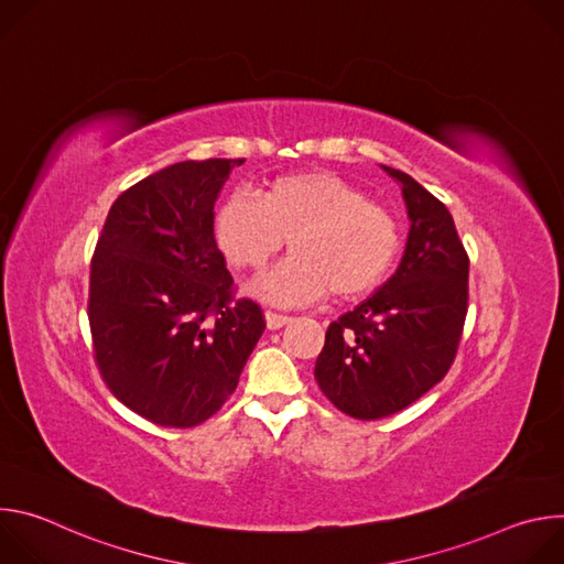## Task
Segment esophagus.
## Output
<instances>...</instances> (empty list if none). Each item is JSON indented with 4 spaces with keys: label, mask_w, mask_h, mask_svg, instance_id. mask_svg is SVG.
Returning <instances> with one entry per match:
<instances>
[{
    "label": "esophagus",
    "mask_w": 564,
    "mask_h": 564,
    "mask_svg": "<svg viewBox=\"0 0 564 564\" xmlns=\"http://www.w3.org/2000/svg\"><path fill=\"white\" fill-rule=\"evenodd\" d=\"M290 316L288 314H279V312H272V310H265V324L270 330H279L283 328L285 324H290Z\"/></svg>",
    "instance_id": "34e87169"
}]
</instances>
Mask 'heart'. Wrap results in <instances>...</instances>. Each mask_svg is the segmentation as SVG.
I'll return each instance as SVG.
<instances>
[{
  "label": "heart",
  "mask_w": 564,
  "mask_h": 564,
  "mask_svg": "<svg viewBox=\"0 0 564 564\" xmlns=\"http://www.w3.org/2000/svg\"><path fill=\"white\" fill-rule=\"evenodd\" d=\"M214 236L238 270H261L285 246L292 257L250 290L272 303H307L330 292L350 301L375 290L399 254L392 214L330 172L274 178L259 196L229 194L216 209Z\"/></svg>",
  "instance_id": "1"
}]
</instances>
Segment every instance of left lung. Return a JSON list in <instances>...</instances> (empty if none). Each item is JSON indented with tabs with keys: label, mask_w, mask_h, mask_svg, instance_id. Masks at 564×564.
Instances as JSON below:
<instances>
[{
	"label": "left lung",
	"mask_w": 564,
	"mask_h": 564,
	"mask_svg": "<svg viewBox=\"0 0 564 564\" xmlns=\"http://www.w3.org/2000/svg\"><path fill=\"white\" fill-rule=\"evenodd\" d=\"M411 229L394 274L333 321L314 364L318 388L357 420L411 406L448 372L466 318L468 257L451 212L413 176L386 167Z\"/></svg>",
	"instance_id": "1"
}]
</instances>
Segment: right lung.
Listing matches in <instances>:
<instances>
[{
  "label": "right lung",
  "instance_id": "obj_1",
  "mask_svg": "<svg viewBox=\"0 0 564 564\" xmlns=\"http://www.w3.org/2000/svg\"><path fill=\"white\" fill-rule=\"evenodd\" d=\"M246 160L160 170L111 205L91 261L89 324L102 379L127 409L167 429L209 420L236 390L265 318L231 296L214 203Z\"/></svg>",
  "mask_w": 564,
  "mask_h": 564
}]
</instances>
